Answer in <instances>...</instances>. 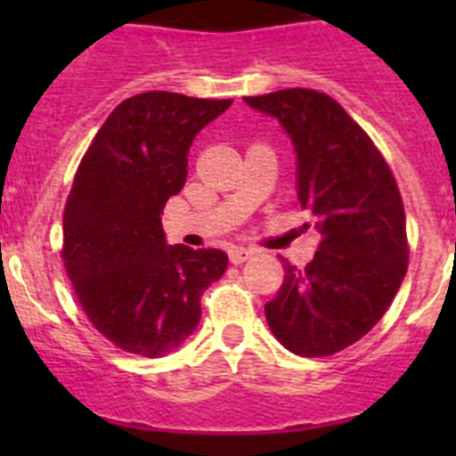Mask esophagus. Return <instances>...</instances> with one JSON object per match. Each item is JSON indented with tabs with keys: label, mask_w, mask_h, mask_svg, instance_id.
Listing matches in <instances>:
<instances>
[{
	"label": "esophagus",
	"mask_w": 456,
	"mask_h": 456,
	"mask_svg": "<svg viewBox=\"0 0 456 456\" xmlns=\"http://www.w3.org/2000/svg\"><path fill=\"white\" fill-rule=\"evenodd\" d=\"M253 256L251 248H241V247H232L231 251H228V257H231V263L232 265H241V263H247L248 257Z\"/></svg>",
	"instance_id": "obj_1"
}]
</instances>
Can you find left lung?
Returning <instances> with one entry per match:
<instances>
[{"instance_id":"8db88e82","label":"left lung","mask_w":456,"mask_h":456,"mask_svg":"<svg viewBox=\"0 0 456 456\" xmlns=\"http://www.w3.org/2000/svg\"><path fill=\"white\" fill-rule=\"evenodd\" d=\"M281 123L297 155V199L322 235L315 257L285 263L265 317L299 356L349 347L384 317L406 276V216L393 173L333 98L310 88L244 98Z\"/></svg>"}]
</instances>
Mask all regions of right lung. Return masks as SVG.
<instances>
[{"label":"right lung","instance_id":"add662e5","mask_svg":"<svg viewBox=\"0 0 456 456\" xmlns=\"http://www.w3.org/2000/svg\"><path fill=\"white\" fill-rule=\"evenodd\" d=\"M232 100L151 91L109 114L63 212V265L91 324L116 347L157 358L200 322V294L228 256L167 241L164 205L187 180L193 139Z\"/></svg>","mask_w":456,"mask_h":456}]
</instances>
